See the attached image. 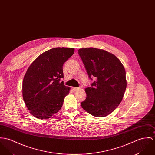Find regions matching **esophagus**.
<instances>
[{
  "mask_svg": "<svg viewBox=\"0 0 155 155\" xmlns=\"http://www.w3.org/2000/svg\"><path fill=\"white\" fill-rule=\"evenodd\" d=\"M72 89H73V91H77V90H78L79 88H78V87H72Z\"/></svg>",
  "mask_w": 155,
  "mask_h": 155,
  "instance_id": "obj_1",
  "label": "esophagus"
}]
</instances>
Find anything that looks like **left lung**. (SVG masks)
I'll list each match as a JSON object with an SVG mask.
<instances>
[{
	"label": "left lung",
	"mask_w": 155,
	"mask_h": 155,
	"mask_svg": "<svg viewBox=\"0 0 155 155\" xmlns=\"http://www.w3.org/2000/svg\"><path fill=\"white\" fill-rule=\"evenodd\" d=\"M78 52L89 78H96L85 88L86 98L81 106L93 116L105 117L123 99L127 86L125 69L117 57L105 50L86 48Z\"/></svg>",
	"instance_id": "obj_1"
}]
</instances>
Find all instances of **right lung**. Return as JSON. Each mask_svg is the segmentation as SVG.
<instances>
[{
    "instance_id": "1",
    "label": "right lung",
    "mask_w": 155,
    "mask_h": 155,
    "mask_svg": "<svg viewBox=\"0 0 155 155\" xmlns=\"http://www.w3.org/2000/svg\"><path fill=\"white\" fill-rule=\"evenodd\" d=\"M74 51L73 48H53L40 55L28 68L22 82V96L34 117L46 120L61 109L70 90L61 82L63 66Z\"/></svg>"
}]
</instances>
